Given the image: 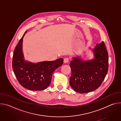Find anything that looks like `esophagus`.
<instances>
[{"mask_svg": "<svg viewBox=\"0 0 121 121\" xmlns=\"http://www.w3.org/2000/svg\"><path fill=\"white\" fill-rule=\"evenodd\" d=\"M69 61V59L68 58H65L64 60V62L65 63H67Z\"/></svg>", "mask_w": 121, "mask_h": 121, "instance_id": "1", "label": "esophagus"}]
</instances>
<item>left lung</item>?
<instances>
[{
  "label": "left lung",
  "instance_id": "8db88e82",
  "mask_svg": "<svg viewBox=\"0 0 121 121\" xmlns=\"http://www.w3.org/2000/svg\"><path fill=\"white\" fill-rule=\"evenodd\" d=\"M92 51L94 58L83 60L80 56L72 58L70 66L71 76L69 83L71 88L80 93L97 89L104 80L108 70V54L104 42L97 44Z\"/></svg>",
  "mask_w": 121,
  "mask_h": 121
}]
</instances>
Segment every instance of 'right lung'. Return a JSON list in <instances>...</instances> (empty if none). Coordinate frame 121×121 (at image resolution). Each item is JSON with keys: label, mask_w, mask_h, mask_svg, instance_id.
Segmentation results:
<instances>
[{"label": "right lung", "mask_w": 121, "mask_h": 121, "mask_svg": "<svg viewBox=\"0 0 121 121\" xmlns=\"http://www.w3.org/2000/svg\"><path fill=\"white\" fill-rule=\"evenodd\" d=\"M20 39L14 52L12 67L17 80L23 87L31 91H43L50 85L52 75L63 64L62 58L52 61L37 63L25 60L22 51L23 38Z\"/></svg>", "instance_id": "1"}]
</instances>
